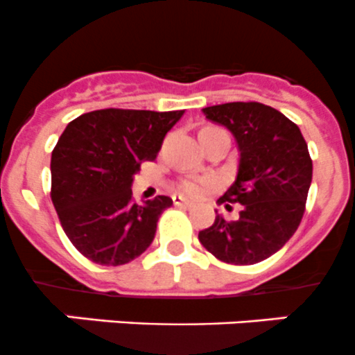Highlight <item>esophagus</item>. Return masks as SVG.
Segmentation results:
<instances>
[{"label":"esophagus","instance_id":"1","mask_svg":"<svg viewBox=\"0 0 355 355\" xmlns=\"http://www.w3.org/2000/svg\"><path fill=\"white\" fill-rule=\"evenodd\" d=\"M173 203L176 207H189V205H191V202H189V200L182 198V196H178V195L173 196Z\"/></svg>","mask_w":355,"mask_h":355}]
</instances>
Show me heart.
I'll return each instance as SVG.
<instances>
[{
  "label": "heart",
  "instance_id": "heart-1",
  "mask_svg": "<svg viewBox=\"0 0 355 355\" xmlns=\"http://www.w3.org/2000/svg\"><path fill=\"white\" fill-rule=\"evenodd\" d=\"M212 179H184V181L179 184V189H181L184 195L200 196L212 186Z\"/></svg>",
  "mask_w": 355,
  "mask_h": 355
}]
</instances>
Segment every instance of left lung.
<instances>
[{
  "mask_svg": "<svg viewBox=\"0 0 355 355\" xmlns=\"http://www.w3.org/2000/svg\"><path fill=\"white\" fill-rule=\"evenodd\" d=\"M202 112L230 129L240 152L236 179L217 203L243 207L231 223L217 214L198 240L227 264H257L293 236L304 216L312 181L307 143L297 124L257 101L214 105Z\"/></svg>",
  "mask_w": 355,
  "mask_h": 355,
  "instance_id": "8db88e82",
  "label": "left lung"
}]
</instances>
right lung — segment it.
<instances>
[{
  "mask_svg": "<svg viewBox=\"0 0 355 355\" xmlns=\"http://www.w3.org/2000/svg\"><path fill=\"white\" fill-rule=\"evenodd\" d=\"M184 110L87 112L69 122L51 153V200L73 247L101 266L135 261L152 245L173 205L159 195L132 202V179L152 162Z\"/></svg>",
  "mask_w": 355,
  "mask_h": 355,
  "instance_id": "obj_1",
  "label": "right lung"
}]
</instances>
